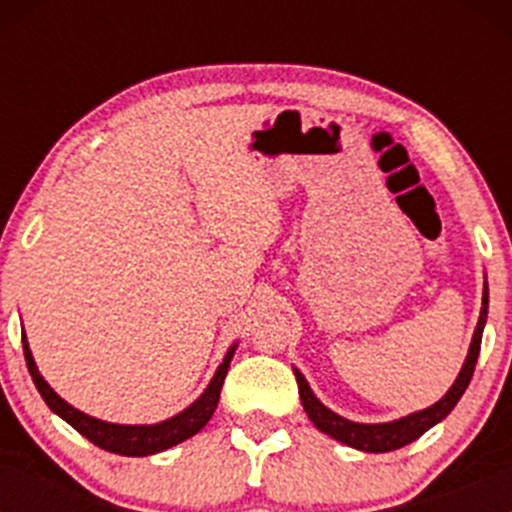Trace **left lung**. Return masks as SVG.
<instances>
[{
    "label": "left lung",
    "mask_w": 512,
    "mask_h": 512,
    "mask_svg": "<svg viewBox=\"0 0 512 512\" xmlns=\"http://www.w3.org/2000/svg\"><path fill=\"white\" fill-rule=\"evenodd\" d=\"M485 317H488V287H485L483 292V307H480V319H478L476 334H473L471 349H468L466 364H463L456 384L451 386V391H448L438 404L428 406V409L416 411V414L404 416L399 418V421H391V423H354V421H347V418L337 416L334 411H329L322 401H317V396L312 394V389L307 386L304 376L299 374V371H294V376H297V386H299V399H302L304 411H307V416L312 418V423L319 428V431L337 438V441L347 443V446L359 448V451L386 453L416 441V438L423 436L428 428L436 426L438 421H443V418L451 414L453 406L458 404L463 391H466L468 384H471V376L473 371H476V361L480 354V339H483Z\"/></svg>",
    "instance_id": "obj_1"
}]
</instances>
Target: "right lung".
Instances as JSON below:
<instances>
[{"instance_id":"1","label":"right lung","mask_w":512,"mask_h":512,"mask_svg":"<svg viewBox=\"0 0 512 512\" xmlns=\"http://www.w3.org/2000/svg\"><path fill=\"white\" fill-rule=\"evenodd\" d=\"M22 344H24V359H27L29 374H32L36 389H39L41 399L49 404V409L64 418L66 423H71V426H74L81 436L89 438L94 446L103 448V451L121 453V456H151V453L165 451V448L170 446H178V443L185 441V438L195 436V433L210 421V416L215 414V409H218L220 389H223L227 366H230L232 352H235V347L227 352L225 361L220 364V369L215 371L213 381H210V386L205 389V394L200 396L190 409H185L183 414L168 418V421L163 423H156V426H118V423H106V421H98V418L81 414L79 409L66 404L61 396H56V391L41 379L39 369H36L32 352H29L27 337H22Z\"/></svg>"}]
</instances>
